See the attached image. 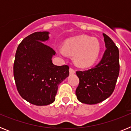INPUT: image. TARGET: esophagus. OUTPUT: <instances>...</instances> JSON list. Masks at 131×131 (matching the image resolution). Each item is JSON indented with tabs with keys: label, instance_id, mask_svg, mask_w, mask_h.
Returning <instances> with one entry per match:
<instances>
[{
	"label": "esophagus",
	"instance_id": "esophagus-1",
	"mask_svg": "<svg viewBox=\"0 0 131 131\" xmlns=\"http://www.w3.org/2000/svg\"><path fill=\"white\" fill-rule=\"evenodd\" d=\"M74 73H75V71L73 69H72V68H70L69 69V74L70 75H73Z\"/></svg>",
	"mask_w": 131,
	"mask_h": 131
}]
</instances>
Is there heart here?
<instances>
[{
    "instance_id": "1",
    "label": "heart",
    "mask_w": 131,
    "mask_h": 131,
    "mask_svg": "<svg viewBox=\"0 0 131 131\" xmlns=\"http://www.w3.org/2000/svg\"><path fill=\"white\" fill-rule=\"evenodd\" d=\"M100 52L99 40L85 35L68 39L63 43V48L58 49V53L62 56L67 54L73 56L74 62L81 68H88L94 64Z\"/></svg>"
}]
</instances>
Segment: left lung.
<instances>
[{"label": "left lung", "instance_id": "obj_1", "mask_svg": "<svg viewBox=\"0 0 131 131\" xmlns=\"http://www.w3.org/2000/svg\"><path fill=\"white\" fill-rule=\"evenodd\" d=\"M102 35L106 49L100 62L89 70L76 72L79 79L76 96L86 104H96L110 96L119 73V49L107 35Z\"/></svg>", "mask_w": 131, "mask_h": 131}]
</instances>
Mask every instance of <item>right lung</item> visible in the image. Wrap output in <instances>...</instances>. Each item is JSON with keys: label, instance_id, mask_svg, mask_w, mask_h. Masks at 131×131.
Instances as JSON below:
<instances>
[{"label": "right lung", "instance_id": "obj_1", "mask_svg": "<svg viewBox=\"0 0 131 131\" xmlns=\"http://www.w3.org/2000/svg\"><path fill=\"white\" fill-rule=\"evenodd\" d=\"M48 31L35 32L25 37L16 50L14 77L17 89L24 100L36 106L55 101L58 85L69 76V67L52 63L56 52L45 42Z\"/></svg>", "mask_w": 131, "mask_h": 131}]
</instances>
